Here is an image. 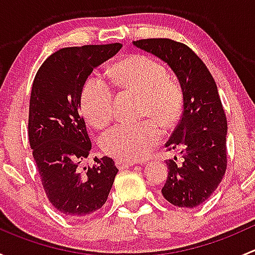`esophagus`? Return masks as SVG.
Here are the masks:
<instances>
[{
	"label": "esophagus",
	"mask_w": 255,
	"mask_h": 255,
	"mask_svg": "<svg viewBox=\"0 0 255 255\" xmlns=\"http://www.w3.org/2000/svg\"><path fill=\"white\" fill-rule=\"evenodd\" d=\"M134 161H126V160H120V159H117L116 160V165L118 166V169H127V168H130V166L134 165Z\"/></svg>",
	"instance_id": "esophagus-1"
}]
</instances>
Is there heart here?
Returning a JSON list of instances; mask_svg holds the SVG:
<instances>
[{
    "instance_id": "b5f03b06",
    "label": "heart",
    "mask_w": 255,
    "mask_h": 255,
    "mask_svg": "<svg viewBox=\"0 0 255 255\" xmlns=\"http://www.w3.org/2000/svg\"><path fill=\"white\" fill-rule=\"evenodd\" d=\"M116 85L140 94L143 116H153L164 126L179 120L184 106V94L175 80L170 79L159 61L145 55H132L112 68ZM80 107L91 126H107L113 115V91L99 74L87 76L80 94ZM163 130L155 120L134 125H118L101 137L104 151L126 161L144 158L161 139Z\"/></svg>"
}]
</instances>
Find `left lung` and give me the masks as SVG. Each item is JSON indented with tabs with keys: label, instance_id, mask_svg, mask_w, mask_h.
Segmentation results:
<instances>
[{
	"label": "left lung",
	"instance_id": "8db88e82",
	"mask_svg": "<svg viewBox=\"0 0 255 255\" xmlns=\"http://www.w3.org/2000/svg\"><path fill=\"white\" fill-rule=\"evenodd\" d=\"M133 44L165 61L181 86L184 111L165 148L180 149L182 163L176 156L165 161L169 171L161 194L174 206L194 208L217 189L227 168V118L217 85L204 61L182 43L151 38Z\"/></svg>",
	"mask_w": 255,
	"mask_h": 255
}]
</instances>
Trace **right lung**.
Segmentation results:
<instances>
[{"instance_id":"right-lung-1","label":"right lung","mask_w":255,"mask_h":255,"mask_svg":"<svg viewBox=\"0 0 255 255\" xmlns=\"http://www.w3.org/2000/svg\"><path fill=\"white\" fill-rule=\"evenodd\" d=\"M121 48V43L63 48L42 64L33 81L28 118L33 158L50 204L73 220L104 206L118 173L109 156L80 170L91 140L79 110L85 80Z\"/></svg>"}]
</instances>
